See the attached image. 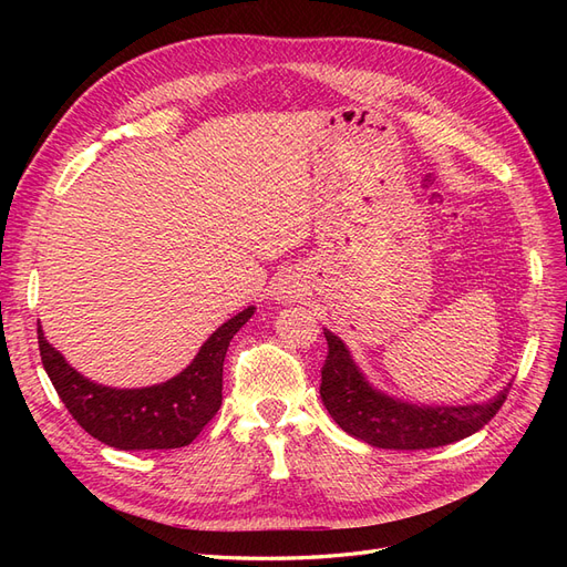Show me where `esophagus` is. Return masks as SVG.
Returning a JSON list of instances; mask_svg holds the SVG:
<instances>
[{
	"label": "esophagus",
	"instance_id": "obj_1",
	"mask_svg": "<svg viewBox=\"0 0 567 567\" xmlns=\"http://www.w3.org/2000/svg\"><path fill=\"white\" fill-rule=\"evenodd\" d=\"M281 293H296V290H281Z\"/></svg>",
	"mask_w": 567,
	"mask_h": 567
}]
</instances>
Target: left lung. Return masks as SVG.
Listing matches in <instances>:
<instances>
[{
  "label": "left lung",
  "instance_id": "left-lung-1",
  "mask_svg": "<svg viewBox=\"0 0 567 567\" xmlns=\"http://www.w3.org/2000/svg\"><path fill=\"white\" fill-rule=\"evenodd\" d=\"M329 354L321 367V400L348 435L379 450H433L477 433L506 402L511 383L489 402L419 406L375 390L338 336L323 329Z\"/></svg>",
  "mask_w": 567,
  "mask_h": 567
}]
</instances>
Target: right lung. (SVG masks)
<instances>
[{
  "label": "right lung",
  "instance_id": "obj_1",
  "mask_svg": "<svg viewBox=\"0 0 567 567\" xmlns=\"http://www.w3.org/2000/svg\"><path fill=\"white\" fill-rule=\"evenodd\" d=\"M255 307L238 312L203 342L196 359L175 379L151 388L117 390L92 383L51 348L38 321L42 364L71 416L115 450H177L192 444L221 404V367L236 331Z\"/></svg>",
  "mask_w": 567,
  "mask_h": 567
}]
</instances>
